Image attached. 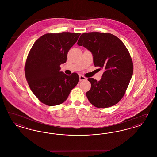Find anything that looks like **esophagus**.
<instances>
[{
    "instance_id": "1",
    "label": "esophagus",
    "mask_w": 157,
    "mask_h": 157,
    "mask_svg": "<svg viewBox=\"0 0 157 157\" xmlns=\"http://www.w3.org/2000/svg\"><path fill=\"white\" fill-rule=\"evenodd\" d=\"M79 78H80V81H82V80H86V77L84 76H82V75H80L79 76Z\"/></svg>"
}]
</instances>
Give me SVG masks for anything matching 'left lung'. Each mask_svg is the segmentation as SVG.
I'll use <instances>...</instances> for the list:
<instances>
[{
  "mask_svg": "<svg viewBox=\"0 0 157 157\" xmlns=\"http://www.w3.org/2000/svg\"><path fill=\"white\" fill-rule=\"evenodd\" d=\"M77 44L90 51L95 66L105 71L100 81L88 78L91 84L86 93L88 101L98 108L115 105L125 95L133 71L126 46L116 36L97 32L82 33Z\"/></svg>",
  "mask_w": 157,
  "mask_h": 157,
  "instance_id": "8db88e82",
  "label": "left lung"
}]
</instances>
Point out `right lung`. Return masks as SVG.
<instances>
[{"label":"right lung","instance_id":"obj_1","mask_svg":"<svg viewBox=\"0 0 157 157\" xmlns=\"http://www.w3.org/2000/svg\"><path fill=\"white\" fill-rule=\"evenodd\" d=\"M80 35L46 33L36 41L29 52L25 65L26 79L31 91L46 105L63 103L79 81L77 73L67 76L60 71V65L66 62L68 51Z\"/></svg>","mask_w":157,"mask_h":157}]
</instances>
